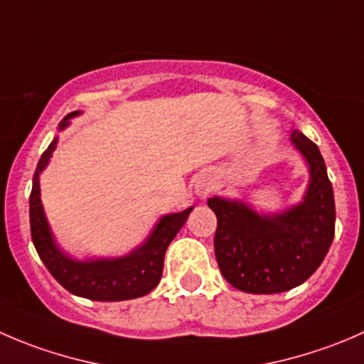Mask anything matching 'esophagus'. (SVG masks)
<instances>
[{"label": "esophagus", "mask_w": 364, "mask_h": 364, "mask_svg": "<svg viewBox=\"0 0 364 364\" xmlns=\"http://www.w3.org/2000/svg\"><path fill=\"white\" fill-rule=\"evenodd\" d=\"M197 196H200V197H204L206 196V192H208V185H197Z\"/></svg>", "instance_id": "esophagus-1"}]
</instances>
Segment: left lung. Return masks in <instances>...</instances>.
Instances as JSON below:
<instances>
[{"mask_svg": "<svg viewBox=\"0 0 364 364\" xmlns=\"http://www.w3.org/2000/svg\"><path fill=\"white\" fill-rule=\"evenodd\" d=\"M309 167L302 203L274 215L257 213L242 200L211 197L217 215L215 256L231 287L247 294H281L315 274L334 238V193L326 161L315 142L290 133Z\"/></svg>", "mask_w": 364, "mask_h": 364, "instance_id": "8db88e82", "label": "left lung"}]
</instances>
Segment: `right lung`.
Listing matches in <instances>:
<instances>
[{"mask_svg": "<svg viewBox=\"0 0 364 364\" xmlns=\"http://www.w3.org/2000/svg\"><path fill=\"white\" fill-rule=\"evenodd\" d=\"M76 115H80V112H73L67 115L60 122V132L65 129L69 126V119L76 117ZM56 142H58V136L53 139V142L49 144V147L38 160L30 196L31 240H33V245L42 263L67 291L77 295V297L101 302H117L144 297L160 283L165 250L178 235L179 229L183 228L193 208H186L185 211H179V213L161 217L160 222L154 225L153 232L147 236L144 245L136 247L126 256L97 257V259L85 261L73 259L56 245L41 200L38 176L49 164Z\"/></svg>", "mask_w": 364, "mask_h": 364, "instance_id": "add662e5", "label": "right lung"}]
</instances>
